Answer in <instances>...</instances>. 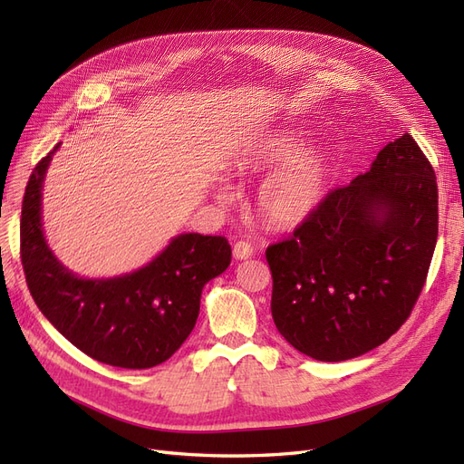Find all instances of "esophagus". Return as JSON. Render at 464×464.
I'll return each instance as SVG.
<instances>
[{
    "instance_id": "34e87169",
    "label": "esophagus",
    "mask_w": 464,
    "mask_h": 464,
    "mask_svg": "<svg viewBox=\"0 0 464 464\" xmlns=\"http://www.w3.org/2000/svg\"><path fill=\"white\" fill-rule=\"evenodd\" d=\"M232 254H234V257H236V259H247V257L254 256V246L247 244V242H244V240H240V242H236V244H234Z\"/></svg>"
}]
</instances>
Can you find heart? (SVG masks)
Segmentation results:
<instances>
[{"label": "heart", "mask_w": 464, "mask_h": 464, "mask_svg": "<svg viewBox=\"0 0 464 464\" xmlns=\"http://www.w3.org/2000/svg\"><path fill=\"white\" fill-rule=\"evenodd\" d=\"M304 141L296 133L265 139L244 162L246 168H278L259 191V205L275 224H298L325 198L329 159L319 150L299 154ZM228 188H222L227 195Z\"/></svg>", "instance_id": "heart-1"}]
</instances>
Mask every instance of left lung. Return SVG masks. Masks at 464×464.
I'll use <instances>...</instances> for the list:
<instances>
[{"label":"left lung","mask_w":464,"mask_h":464,"mask_svg":"<svg viewBox=\"0 0 464 464\" xmlns=\"http://www.w3.org/2000/svg\"><path fill=\"white\" fill-rule=\"evenodd\" d=\"M438 242V181L404 133L372 168L336 188L265 251L271 314L302 354L343 362L370 353L409 319Z\"/></svg>","instance_id":"8db88e82"}]
</instances>
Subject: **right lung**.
I'll return each mask as SVG.
<instances>
[{"label": "right lung", "mask_w": 464, "mask_h": 464, "mask_svg": "<svg viewBox=\"0 0 464 464\" xmlns=\"http://www.w3.org/2000/svg\"><path fill=\"white\" fill-rule=\"evenodd\" d=\"M50 160L52 152L36 164L21 210V261L38 310L98 362L125 370L159 366L193 331L203 286L228 269V240L179 234L130 275L79 278L53 257L42 232V181Z\"/></svg>", "instance_id": "right-lung-1"}]
</instances>
